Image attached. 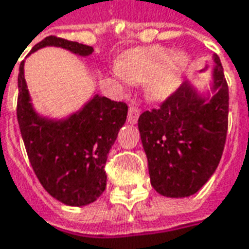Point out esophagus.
Here are the masks:
<instances>
[{
  "label": "esophagus",
  "mask_w": 249,
  "mask_h": 249,
  "mask_svg": "<svg viewBox=\"0 0 249 249\" xmlns=\"http://www.w3.org/2000/svg\"><path fill=\"white\" fill-rule=\"evenodd\" d=\"M139 116H140V109L136 108V107H129V110H128V121L130 124H136L137 120H139Z\"/></svg>",
  "instance_id": "esophagus-1"
}]
</instances>
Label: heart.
<instances>
[{
    "mask_svg": "<svg viewBox=\"0 0 249 249\" xmlns=\"http://www.w3.org/2000/svg\"><path fill=\"white\" fill-rule=\"evenodd\" d=\"M187 64V56L181 52L172 53L169 48L155 45L125 53L117 69L119 76L126 81L148 82V98L161 101L178 89Z\"/></svg>",
    "mask_w": 249,
    "mask_h": 249,
    "instance_id": "1",
    "label": "heart"
}]
</instances>
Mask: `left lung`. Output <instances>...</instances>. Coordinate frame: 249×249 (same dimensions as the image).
Masks as SVG:
<instances>
[{
	"mask_svg": "<svg viewBox=\"0 0 249 249\" xmlns=\"http://www.w3.org/2000/svg\"><path fill=\"white\" fill-rule=\"evenodd\" d=\"M214 62L216 94L208 103L184 82L159 108L139 117L151 184L162 196H191L219 165L228 130L230 93L217 56Z\"/></svg>",
	"mask_w": 249,
	"mask_h": 249,
	"instance_id": "8db88e82",
	"label": "left lung"
}]
</instances>
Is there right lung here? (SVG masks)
<instances>
[{
	"label": "right lung",
	"instance_id": "1",
	"mask_svg": "<svg viewBox=\"0 0 249 249\" xmlns=\"http://www.w3.org/2000/svg\"><path fill=\"white\" fill-rule=\"evenodd\" d=\"M60 46L78 56L92 54V46L49 36L30 51ZM128 105L96 94L84 108L62 121L40 117L30 104L19 65L17 120L30 165L42 187L58 201L81 207L96 201L107 188L105 164L125 124Z\"/></svg>",
	"mask_w": 249,
	"mask_h": 249
}]
</instances>
